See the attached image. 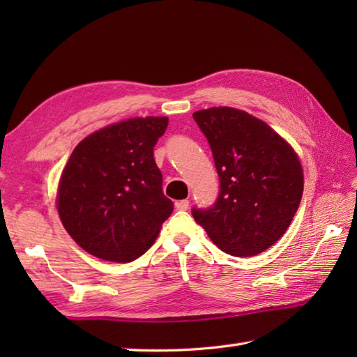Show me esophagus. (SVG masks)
Instances as JSON below:
<instances>
[{
	"label": "esophagus",
	"mask_w": 357,
	"mask_h": 357,
	"mask_svg": "<svg viewBox=\"0 0 357 357\" xmlns=\"http://www.w3.org/2000/svg\"><path fill=\"white\" fill-rule=\"evenodd\" d=\"M188 206H190V202H188V199H183V201H178V202H176V208L181 210V211L187 210Z\"/></svg>",
	"instance_id": "obj_1"
}]
</instances>
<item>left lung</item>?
<instances>
[{
  "instance_id": "8db88e82",
  "label": "left lung",
  "mask_w": 357,
  "mask_h": 357,
  "mask_svg": "<svg viewBox=\"0 0 357 357\" xmlns=\"http://www.w3.org/2000/svg\"><path fill=\"white\" fill-rule=\"evenodd\" d=\"M219 176L210 208L192 215L213 244L231 256H256L282 238L304 192L298 155L264 121L233 107L193 113Z\"/></svg>"
}]
</instances>
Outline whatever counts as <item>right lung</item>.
Here are the masks:
<instances>
[{
    "mask_svg": "<svg viewBox=\"0 0 357 357\" xmlns=\"http://www.w3.org/2000/svg\"><path fill=\"white\" fill-rule=\"evenodd\" d=\"M167 126V116L126 119L89 135L72 151L56 207L64 229L87 253L132 262L153 245L173 211L153 158Z\"/></svg>",
    "mask_w": 357,
    "mask_h": 357,
    "instance_id": "right-lung-1",
    "label": "right lung"
}]
</instances>
